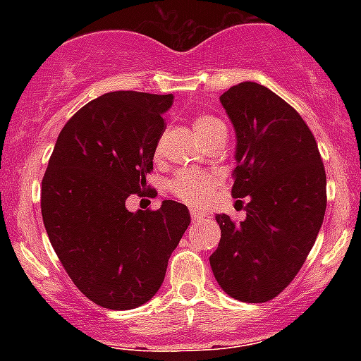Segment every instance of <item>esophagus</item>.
<instances>
[{
	"instance_id": "1",
	"label": "esophagus",
	"mask_w": 361,
	"mask_h": 361,
	"mask_svg": "<svg viewBox=\"0 0 361 361\" xmlns=\"http://www.w3.org/2000/svg\"><path fill=\"white\" fill-rule=\"evenodd\" d=\"M190 216H192V220L197 221V220H202V218L206 216V214H204L202 211H199V209H190Z\"/></svg>"
}]
</instances>
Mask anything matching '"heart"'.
Returning <instances> with one entry per match:
<instances>
[{
  "label": "heart",
  "instance_id": "heart-1",
  "mask_svg": "<svg viewBox=\"0 0 361 361\" xmlns=\"http://www.w3.org/2000/svg\"><path fill=\"white\" fill-rule=\"evenodd\" d=\"M195 134L206 141L216 129L224 127V123L211 115H197L192 122ZM218 180L214 174L201 173V171H183L171 181L169 188L178 199L192 206H202L209 199L211 192L216 187Z\"/></svg>",
  "mask_w": 361,
  "mask_h": 361
}]
</instances>
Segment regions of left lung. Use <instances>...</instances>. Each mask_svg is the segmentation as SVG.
<instances>
[{
	"label": "left lung",
	"instance_id": "obj_1",
	"mask_svg": "<svg viewBox=\"0 0 361 361\" xmlns=\"http://www.w3.org/2000/svg\"><path fill=\"white\" fill-rule=\"evenodd\" d=\"M235 130L234 197L246 218L216 214L214 279L241 302H267L297 276L326 209V174L307 123L267 87L243 82L220 96Z\"/></svg>",
	"mask_w": 361,
	"mask_h": 361
}]
</instances>
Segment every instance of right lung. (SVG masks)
Segmentation results:
<instances>
[{"mask_svg":"<svg viewBox=\"0 0 361 361\" xmlns=\"http://www.w3.org/2000/svg\"><path fill=\"white\" fill-rule=\"evenodd\" d=\"M171 104L173 94H103L68 120L50 155L43 224L71 281L101 307L127 311L150 300L190 225L181 202L126 207L130 194L147 188Z\"/></svg>","mask_w":361,"mask_h":361,"instance_id":"add662e5","label":"right lung"}]
</instances>
